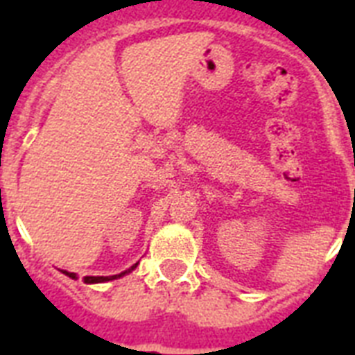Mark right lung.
Returning <instances> with one entry per match:
<instances>
[{
	"mask_svg": "<svg viewBox=\"0 0 355 355\" xmlns=\"http://www.w3.org/2000/svg\"><path fill=\"white\" fill-rule=\"evenodd\" d=\"M136 267H138V263H134L130 269L123 270V272H119V275H112V276H85V284H105V282L118 280V278H121V276L128 275V272H132ZM62 275L69 276L71 280H77V275H75V272H68V270H62Z\"/></svg>",
	"mask_w": 355,
	"mask_h": 355,
	"instance_id": "1",
	"label": "right lung"
}]
</instances>
